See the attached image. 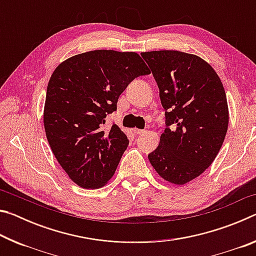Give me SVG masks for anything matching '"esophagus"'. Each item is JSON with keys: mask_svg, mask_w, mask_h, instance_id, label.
Segmentation results:
<instances>
[{"mask_svg": "<svg viewBox=\"0 0 256 256\" xmlns=\"http://www.w3.org/2000/svg\"><path fill=\"white\" fill-rule=\"evenodd\" d=\"M133 133L136 134V136H140V134L144 133V130H140V128H134V130H133Z\"/></svg>", "mask_w": 256, "mask_h": 256, "instance_id": "34e87169", "label": "esophagus"}]
</instances>
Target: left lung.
Instances as JSON below:
<instances>
[{"mask_svg": "<svg viewBox=\"0 0 256 256\" xmlns=\"http://www.w3.org/2000/svg\"><path fill=\"white\" fill-rule=\"evenodd\" d=\"M159 88L164 128L158 148L148 154L156 172L182 185L214 162L228 128L226 92L206 60L178 50L141 53Z\"/></svg>", "mask_w": 256, "mask_h": 256, "instance_id": "8db88e82", "label": "left lung"}]
</instances>
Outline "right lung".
Listing matches in <instances>:
<instances>
[{
  "label": "right lung",
  "instance_id": "obj_1",
  "mask_svg": "<svg viewBox=\"0 0 256 256\" xmlns=\"http://www.w3.org/2000/svg\"><path fill=\"white\" fill-rule=\"evenodd\" d=\"M148 66L133 52L98 50L64 60L46 92L44 126L60 166L81 188H98L114 175L128 138L106 116L118 110V97Z\"/></svg>",
  "mask_w": 256,
  "mask_h": 256
}]
</instances>
